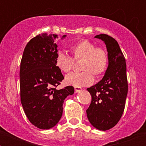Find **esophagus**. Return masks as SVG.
<instances>
[{"mask_svg": "<svg viewBox=\"0 0 146 146\" xmlns=\"http://www.w3.org/2000/svg\"><path fill=\"white\" fill-rule=\"evenodd\" d=\"M82 88L81 87H75V91L76 92H79L82 91Z\"/></svg>", "mask_w": 146, "mask_h": 146, "instance_id": "obj_1", "label": "esophagus"}]
</instances>
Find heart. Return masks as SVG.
Returning <instances> with one entry per match:
<instances>
[{
    "label": "heart",
    "instance_id": "heart-1",
    "mask_svg": "<svg viewBox=\"0 0 146 146\" xmlns=\"http://www.w3.org/2000/svg\"><path fill=\"white\" fill-rule=\"evenodd\" d=\"M73 57H70L63 51H58L56 55V65L62 73H68L74 65V60L80 62L82 72L71 73L65 77V83L74 87L87 86L92 84L95 75L100 77L108 70L109 55L106 50L87 39L81 40L70 47Z\"/></svg>",
    "mask_w": 146,
    "mask_h": 146
}]
</instances>
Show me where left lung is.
<instances>
[{
    "mask_svg": "<svg viewBox=\"0 0 146 146\" xmlns=\"http://www.w3.org/2000/svg\"><path fill=\"white\" fill-rule=\"evenodd\" d=\"M105 43L109 64L102 80L88 88L92 96L86 110L87 117L94 127L108 130L113 127L122 117L126 104L128 82L126 60L117 42L106 34L96 35Z\"/></svg>",
    "mask_w": 146,
    "mask_h": 146,
    "instance_id": "8db88e82",
    "label": "left lung"
}]
</instances>
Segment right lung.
<instances>
[{
    "label": "right lung",
    "instance_id": "right-lung-1",
    "mask_svg": "<svg viewBox=\"0 0 146 146\" xmlns=\"http://www.w3.org/2000/svg\"><path fill=\"white\" fill-rule=\"evenodd\" d=\"M58 40L54 34L36 35L26 44L20 63L22 105L29 120L41 129H50L59 122L64 100L74 93L70 86L57 89L64 79L55 62Z\"/></svg>",
    "mask_w": 146,
    "mask_h": 146
}]
</instances>
